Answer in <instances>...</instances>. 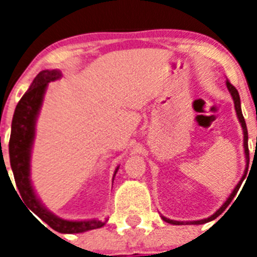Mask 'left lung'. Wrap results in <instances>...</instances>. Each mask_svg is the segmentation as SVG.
Returning a JSON list of instances; mask_svg holds the SVG:
<instances>
[{"label": "left lung", "mask_w": 257, "mask_h": 257, "mask_svg": "<svg viewBox=\"0 0 257 257\" xmlns=\"http://www.w3.org/2000/svg\"><path fill=\"white\" fill-rule=\"evenodd\" d=\"M226 87H228L229 92H230L231 97H233V101H234V108H235V113H237V117H238V121L240 122V126H242V130H243V148H244V156H246V169H244V174L243 176H242V179L239 180V183L235 185V188L233 189V192L230 193V196L226 198V201L222 203L221 207L219 208V210L216 211V212L213 213V215H211L210 217H207V219H203V220H197V221H176V220H171V219H167V217L162 216V219L165 220L166 222H169V224H172V225H201V224H205V222H208V221H212V220L216 219L219 215H221L222 212H224V210H225L226 207L229 206V203H230L231 201H233V198L235 197V194H237L238 189L240 188V184L243 183V180L246 179V175H247V171H248V163H249V152H248V133H247V126H246V121H244L243 118V114H242V109H240V99H239V94H238L237 88L234 87V86L231 85L230 82H229L228 79H226Z\"/></svg>", "instance_id": "8db88e82"}]
</instances>
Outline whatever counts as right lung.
I'll return each mask as SVG.
<instances>
[{"instance_id": "obj_1", "label": "right lung", "mask_w": 257, "mask_h": 257, "mask_svg": "<svg viewBox=\"0 0 257 257\" xmlns=\"http://www.w3.org/2000/svg\"><path fill=\"white\" fill-rule=\"evenodd\" d=\"M60 77L61 72L58 69L41 70L33 79L26 94L23 95L14 112L9 154H10V165L14 179L24 205H27L32 212L36 213L54 230L63 234H73V233H83V231L101 228L105 225L106 220L101 221V220L91 219L73 221V220L60 219L42 205V202L40 201L33 189L31 180V153L36 136V122L40 114L47 86L50 82L56 81ZM117 171L118 167L115 169L114 175L117 174Z\"/></svg>"}]
</instances>
